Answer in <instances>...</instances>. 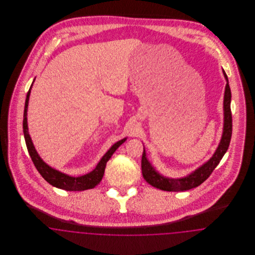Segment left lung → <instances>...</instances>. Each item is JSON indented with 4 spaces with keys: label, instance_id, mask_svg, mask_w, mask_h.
<instances>
[{
    "label": "left lung",
    "instance_id": "8db88e82",
    "mask_svg": "<svg viewBox=\"0 0 255 255\" xmlns=\"http://www.w3.org/2000/svg\"><path fill=\"white\" fill-rule=\"evenodd\" d=\"M223 73L227 80L225 96H224V129H223L221 141L219 143L218 148L216 149L215 153L205 164H203L198 169L193 171L188 176L180 178V179H170L160 175L158 171H156V169L152 166V164L146 158L145 150L143 148V153L141 158L142 176L146 182L150 183L152 186L163 191H175V192L185 191V190L195 188L200 184H202L210 176V174L216 168L220 160L228 151L230 142H231V134H232L231 92V88L229 85L228 75L226 74L224 70H223Z\"/></svg>",
    "mask_w": 255,
    "mask_h": 255
}]
</instances>
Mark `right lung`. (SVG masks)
Segmentation results:
<instances>
[{
    "label": "right lung",
    "instance_id": "right-lung-1",
    "mask_svg": "<svg viewBox=\"0 0 255 255\" xmlns=\"http://www.w3.org/2000/svg\"><path fill=\"white\" fill-rule=\"evenodd\" d=\"M34 82V81H33ZM32 86V85H31ZM31 86L27 92L26 98H25V103H24V121H23V130H24V140L27 151L29 153V156L32 159L36 169L38 172L41 174V176L51 184L52 186H55L57 188L64 189L67 191H83L87 189L94 188L97 186L99 182H101L104 171L106 167V163L109 160L112 155L115 153V151L122 145V143L126 140V137L123 138L122 140L118 141L115 143L108 150V152L102 157L100 161L97 163V167L93 170L92 172L80 176V177H72L67 174H64L58 170L53 169L50 166H49L42 158L39 157L35 147L32 143V140L30 138V135L28 133V129H27V121H26V115H27V106H28V99H29V95H30V90Z\"/></svg>",
    "mask_w": 255,
    "mask_h": 255
}]
</instances>
